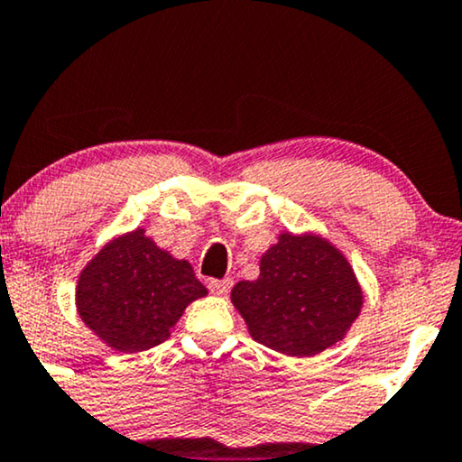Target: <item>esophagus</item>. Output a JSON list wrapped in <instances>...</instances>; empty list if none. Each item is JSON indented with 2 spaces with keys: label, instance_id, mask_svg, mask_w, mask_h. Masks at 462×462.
<instances>
[{
  "label": "esophagus",
  "instance_id": "esophagus-1",
  "mask_svg": "<svg viewBox=\"0 0 462 462\" xmlns=\"http://www.w3.org/2000/svg\"><path fill=\"white\" fill-rule=\"evenodd\" d=\"M230 288H232L230 277H226V280H210L208 282V291L213 294H219V297H224V294L230 292Z\"/></svg>",
  "mask_w": 462,
  "mask_h": 462
}]
</instances>
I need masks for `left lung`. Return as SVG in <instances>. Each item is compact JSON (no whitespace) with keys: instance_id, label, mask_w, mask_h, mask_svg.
<instances>
[{"instance_id":"8db88e82","label":"left lung","mask_w":462,"mask_h":462,"mask_svg":"<svg viewBox=\"0 0 462 462\" xmlns=\"http://www.w3.org/2000/svg\"><path fill=\"white\" fill-rule=\"evenodd\" d=\"M230 299L255 342L291 357L344 340L364 305L353 266L314 232H282L260 258L258 280L238 282Z\"/></svg>"}]
</instances>
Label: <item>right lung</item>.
Wrapping results in <instances>:
<instances>
[{"label": "right lung", "mask_w": 462, "mask_h": 462, "mask_svg": "<svg viewBox=\"0 0 462 462\" xmlns=\"http://www.w3.org/2000/svg\"><path fill=\"white\" fill-rule=\"evenodd\" d=\"M208 291L187 260L161 249L142 227L109 241L77 282V312L107 346L140 353L170 337L185 308Z\"/></svg>", "instance_id": "add662e5"}]
</instances>
